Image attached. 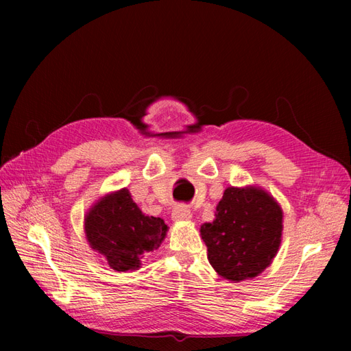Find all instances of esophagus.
<instances>
[{"instance_id": "34e87169", "label": "esophagus", "mask_w": 351, "mask_h": 351, "mask_svg": "<svg viewBox=\"0 0 351 351\" xmlns=\"http://www.w3.org/2000/svg\"><path fill=\"white\" fill-rule=\"evenodd\" d=\"M171 219H173V221H189L191 220V211L187 206L180 205L171 213Z\"/></svg>"}]
</instances>
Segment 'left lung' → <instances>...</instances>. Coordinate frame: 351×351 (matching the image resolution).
I'll return each instance as SVG.
<instances>
[{
    "label": "left lung",
    "mask_w": 351,
    "mask_h": 351,
    "mask_svg": "<svg viewBox=\"0 0 351 351\" xmlns=\"http://www.w3.org/2000/svg\"><path fill=\"white\" fill-rule=\"evenodd\" d=\"M283 213L259 187H228L215 219L200 226L208 261L221 278L241 282L263 273L279 250Z\"/></svg>",
    "instance_id": "left-lung-1"
}]
</instances>
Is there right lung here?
<instances>
[{"instance_id": "1", "label": "right lung", "mask_w": 351, "mask_h": 351, "mask_svg": "<svg viewBox=\"0 0 351 351\" xmlns=\"http://www.w3.org/2000/svg\"><path fill=\"white\" fill-rule=\"evenodd\" d=\"M86 238L90 247L106 256L116 271L137 270L147 252L160 247L167 225L160 217L141 213L122 189L101 197L84 217Z\"/></svg>"}]
</instances>
